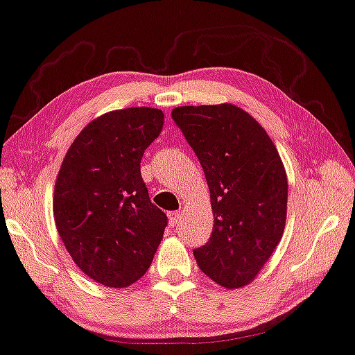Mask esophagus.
Returning <instances> with one entry per match:
<instances>
[{
	"mask_svg": "<svg viewBox=\"0 0 355 355\" xmlns=\"http://www.w3.org/2000/svg\"><path fill=\"white\" fill-rule=\"evenodd\" d=\"M180 220H182V211H168V221H171L172 226H177L180 223Z\"/></svg>",
	"mask_w": 355,
	"mask_h": 355,
	"instance_id": "34e87169",
	"label": "esophagus"
}]
</instances>
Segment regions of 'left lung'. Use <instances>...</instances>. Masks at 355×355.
<instances>
[{
    "mask_svg": "<svg viewBox=\"0 0 355 355\" xmlns=\"http://www.w3.org/2000/svg\"><path fill=\"white\" fill-rule=\"evenodd\" d=\"M172 119L204 168L214 230L194 258L225 288L252 282L282 239L288 183L266 130L231 103L178 107Z\"/></svg>",
    "mask_w": 355,
    "mask_h": 355,
    "instance_id": "left-lung-1",
    "label": "left lung"
}]
</instances>
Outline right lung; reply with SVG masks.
Here are the masks:
<instances>
[{"label":"right lung","instance_id":"obj_1","mask_svg":"<svg viewBox=\"0 0 355 355\" xmlns=\"http://www.w3.org/2000/svg\"><path fill=\"white\" fill-rule=\"evenodd\" d=\"M162 124L156 108L110 111L84 127L57 177V231L78 268L107 287L139 280L162 241L167 215L150 200L140 172Z\"/></svg>","mask_w":355,"mask_h":355}]
</instances>
